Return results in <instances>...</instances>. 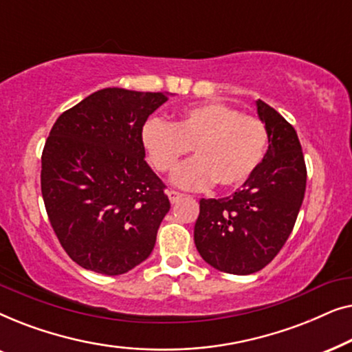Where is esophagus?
<instances>
[{"label":"esophagus","instance_id":"esophagus-1","mask_svg":"<svg viewBox=\"0 0 352 352\" xmlns=\"http://www.w3.org/2000/svg\"><path fill=\"white\" fill-rule=\"evenodd\" d=\"M166 194H168V199H170L171 204H176V201L182 197L181 192H176V190H168Z\"/></svg>","mask_w":352,"mask_h":352}]
</instances>
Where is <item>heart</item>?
Masks as SVG:
<instances>
[{"label":"heart","instance_id":"b5f03b06","mask_svg":"<svg viewBox=\"0 0 352 352\" xmlns=\"http://www.w3.org/2000/svg\"><path fill=\"white\" fill-rule=\"evenodd\" d=\"M142 146L158 173L195 153L173 175L177 186L201 189L214 184L230 190L245 184L266 155L269 133L258 117L226 102H204L182 110L175 123L153 118L142 126Z\"/></svg>","mask_w":352,"mask_h":352}]
</instances>
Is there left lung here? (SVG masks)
I'll use <instances>...</instances> for the list:
<instances>
[{"label":"left lung","mask_w":352,"mask_h":352,"mask_svg":"<svg viewBox=\"0 0 352 352\" xmlns=\"http://www.w3.org/2000/svg\"><path fill=\"white\" fill-rule=\"evenodd\" d=\"M269 147L254 175L224 199H201L195 247L221 272L261 271L280 252L296 223L306 190V163L295 128L277 110L256 100Z\"/></svg>","instance_id":"obj_1"}]
</instances>
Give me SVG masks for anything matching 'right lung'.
<instances>
[{"label":"right lung","mask_w":352,"mask_h":352,"mask_svg":"<svg viewBox=\"0 0 352 352\" xmlns=\"http://www.w3.org/2000/svg\"><path fill=\"white\" fill-rule=\"evenodd\" d=\"M168 94L96 91L65 110L41 155V194L54 234L78 266L118 276L152 253L170 211L142 126Z\"/></svg>","instance_id":"obj_1"}]
</instances>
